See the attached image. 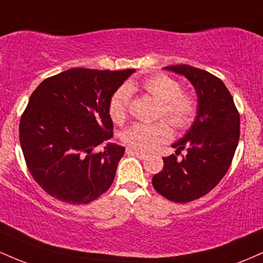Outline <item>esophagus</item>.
<instances>
[{"mask_svg": "<svg viewBox=\"0 0 263 263\" xmlns=\"http://www.w3.org/2000/svg\"><path fill=\"white\" fill-rule=\"evenodd\" d=\"M126 153H128V155L137 156L140 159H144V158H147V157H148V156H147V153L142 152V151L131 148V147H127V148H126Z\"/></svg>", "mask_w": 263, "mask_h": 263, "instance_id": "obj_1", "label": "esophagus"}]
</instances>
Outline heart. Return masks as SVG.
Here are the masks:
<instances>
[{"label": "heart", "mask_w": 263, "mask_h": 263, "mask_svg": "<svg viewBox=\"0 0 263 263\" xmlns=\"http://www.w3.org/2000/svg\"><path fill=\"white\" fill-rule=\"evenodd\" d=\"M142 89L159 102L158 117H164L177 128L192 125L197 116L198 104L194 96L182 91V85L167 75H155L142 83ZM137 89L134 83L122 86L114 93L108 104V114L114 122L122 123L128 114L131 91ZM172 137V128L165 121L134 123L122 132L121 138L129 147L151 151Z\"/></svg>", "instance_id": "1"}]
</instances>
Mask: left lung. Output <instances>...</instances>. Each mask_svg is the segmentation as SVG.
I'll list each match as a JSON object with an SVG mask.
<instances>
[{
  "label": "left lung",
  "mask_w": 263,
  "mask_h": 263,
  "mask_svg": "<svg viewBox=\"0 0 263 263\" xmlns=\"http://www.w3.org/2000/svg\"><path fill=\"white\" fill-rule=\"evenodd\" d=\"M184 75L194 86L198 111L192 127L172 144L187 155L164 157L163 170L153 176L155 189L165 199L189 203L204 197L218 185L230 168L240 138V115L230 91L215 75L186 64L164 66Z\"/></svg>",
  "instance_id": "obj_1"
}]
</instances>
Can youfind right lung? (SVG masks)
Masks as SVG:
<instances>
[{"instance_id": "1", "label": "right lung", "mask_w": 263, "mask_h": 263, "mask_svg": "<svg viewBox=\"0 0 263 263\" xmlns=\"http://www.w3.org/2000/svg\"><path fill=\"white\" fill-rule=\"evenodd\" d=\"M135 69L73 68L47 78L32 92L20 122V142L33 179L50 197L87 204L110 188L125 147L108 142V104Z\"/></svg>"}]
</instances>
